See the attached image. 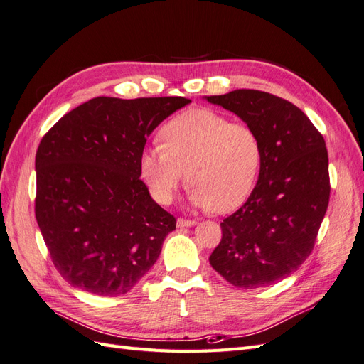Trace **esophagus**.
Returning <instances> with one entry per match:
<instances>
[{
	"instance_id": "1",
	"label": "esophagus",
	"mask_w": 364,
	"mask_h": 364,
	"mask_svg": "<svg viewBox=\"0 0 364 364\" xmlns=\"http://www.w3.org/2000/svg\"><path fill=\"white\" fill-rule=\"evenodd\" d=\"M196 223H197L196 220H186V218H178V222H176L178 228H190V226H194Z\"/></svg>"
}]
</instances>
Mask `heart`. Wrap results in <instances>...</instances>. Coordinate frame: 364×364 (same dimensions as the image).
Masks as SVG:
<instances>
[{
  "mask_svg": "<svg viewBox=\"0 0 364 364\" xmlns=\"http://www.w3.org/2000/svg\"><path fill=\"white\" fill-rule=\"evenodd\" d=\"M159 136L162 146L144 150L139 158L141 178L156 202H173L185 171L196 208L229 213L249 199L264 156L255 129L200 107L171 118Z\"/></svg>",
  "mask_w": 364,
  "mask_h": 364,
  "instance_id": "heart-1",
  "label": "heart"
}]
</instances>
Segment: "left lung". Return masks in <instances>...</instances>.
Wrapping results in <instances>:
<instances>
[{
  "mask_svg": "<svg viewBox=\"0 0 364 364\" xmlns=\"http://www.w3.org/2000/svg\"><path fill=\"white\" fill-rule=\"evenodd\" d=\"M205 98L255 129L264 153L255 188L220 223L209 262L238 289L266 287L299 269L314 247L331 191L325 139L299 107L273 94Z\"/></svg>",
  "mask_w": 364,
  "mask_h": 364,
  "instance_id": "8db88e82",
  "label": "left lung"
}]
</instances>
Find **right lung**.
I'll return each mask as SVG.
<instances>
[{
	"label": "right lung",
	"mask_w": 364,
	"mask_h": 364,
	"mask_svg": "<svg viewBox=\"0 0 364 364\" xmlns=\"http://www.w3.org/2000/svg\"><path fill=\"white\" fill-rule=\"evenodd\" d=\"M183 97H97L63 115L36 151L35 213L54 267L73 287L119 296L156 262L176 218L139 173L147 136Z\"/></svg>",
	"instance_id": "obj_1"
}]
</instances>
